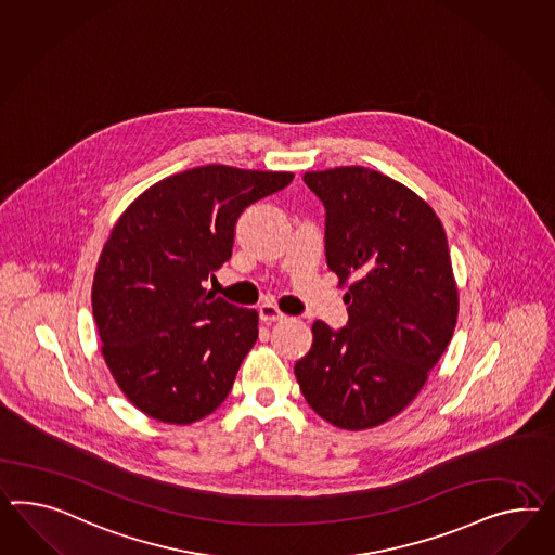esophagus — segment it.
Returning a JSON list of instances; mask_svg holds the SVG:
<instances>
[{
  "mask_svg": "<svg viewBox=\"0 0 555 555\" xmlns=\"http://www.w3.org/2000/svg\"><path fill=\"white\" fill-rule=\"evenodd\" d=\"M258 315H260V321H264V323H276V321H283L286 317L285 313H281L272 302L260 305V307H258Z\"/></svg>",
  "mask_w": 555,
  "mask_h": 555,
  "instance_id": "1",
  "label": "esophagus"
}]
</instances>
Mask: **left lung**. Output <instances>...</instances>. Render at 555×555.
<instances>
[{
    "label": "left lung",
    "instance_id": "1",
    "mask_svg": "<svg viewBox=\"0 0 555 555\" xmlns=\"http://www.w3.org/2000/svg\"><path fill=\"white\" fill-rule=\"evenodd\" d=\"M325 206V258L349 321L313 323L295 363L307 404L345 430L400 414L452 339L459 291L435 210L388 176L347 165L302 176Z\"/></svg>",
    "mask_w": 555,
    "mask_h": 555
}]
</instances>
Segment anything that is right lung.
I'll return each mask as SVG.
<instances>
[{
  "label": "right lung",
  "instance_id": "obj_1",
  "mask_svg": "<svg viewBox=\"0 0 555 555\" xmlns=\"http://www.w3.org/2000/svg\"><path fill=\"white\" fill-rule=\"evenodd\" d=\"M288 171L204 165L157 181L122 211L92 281L103 358L131 404L167 424L206 418L258 339V313L214 297L240 214Z\"/></svg>",
  "mask_w": 555,
  "mask_h": 555
}]
</instances>
